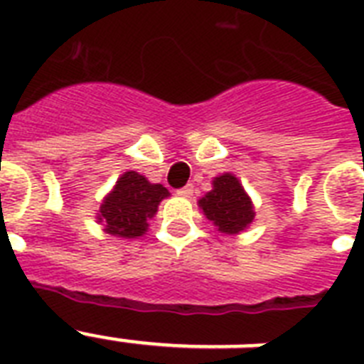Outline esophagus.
I'll use <instances>...</instances> for the list:
<instances>
[{"label":"esophagus","mask_w":364,"mask_h":364,"mask_svg":"<svg viewBox=\"0 0 364 364\" xmlns=\"http://www.w3.org/2000/svg\"><path fill=\"white\" fill-rule=\"evenodd\" d=\"M193 185H187V187H183V188H179V191H177V194H179V196H185V198H191V196H193Z\"/></svg>","instance_id":"34e87169"}]
</instances>
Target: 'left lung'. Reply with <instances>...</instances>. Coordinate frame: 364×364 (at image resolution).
Wrapping results in <instances>:
<instances>
[{
	"mask_svg": "<svg viewBox=\"0 0 364 364\" xmlns=\"http://www.w3.org/2000/svg\"><path fill=\"white\" fill-rule=\"evenodd\" d=\"M204 215L215 223L219 230L236 234L253 221V205L232 173H223L215 177L213 191L205 194L198 202Z\"/></svg>",
	"mask_w": 364,
	"mask_h": 364,
	"instance_id": "left-lung-1",
	"label": "left lung"
}]
</instances>
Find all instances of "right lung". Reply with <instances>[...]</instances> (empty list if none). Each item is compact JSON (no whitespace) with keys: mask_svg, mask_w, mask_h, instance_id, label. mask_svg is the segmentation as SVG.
<instances>
[{"mask_svg":"<svg viewBox=\"0 0 364 364\" xmlns=\"http://www.w3.org/2000/svg\"><path fill=\"white\" fill-rule=\"evenodd\" d=\"M168 194L162 185L149 183L136 171H126L100 208V221L105 223V230L113 236H141L147 230V219L156 213L160 200Z\"/></svg>","mask_w":364,"mask_h":364,"instance_id":"right-lung-1","label":"right lung"}]
</instances>
